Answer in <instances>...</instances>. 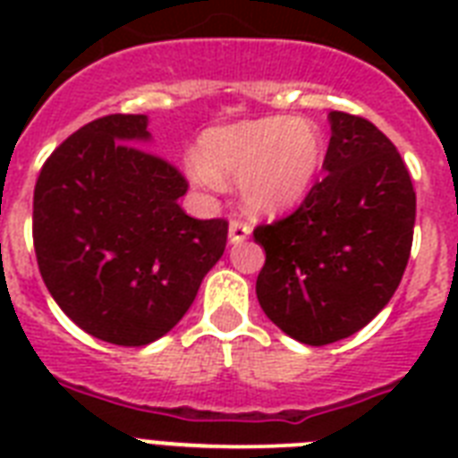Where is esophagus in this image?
<instances>
[{"label":"esophagus","mask_w":458,"mask_h":458,"mask_svg":"<svg viewBox=\"0 0 458 458\" xmlns=\"http://www.w3.org/2000/svg\"><path fill=\"white\" fill-rule=\"evenodd\" d=\"M228 235H230V242L237 244V242H244L247 237L251 235V225L247 221H240V218H233L230 221V228H228Z\"/></svg>","instance_id":"34e87169"}]
</instances>
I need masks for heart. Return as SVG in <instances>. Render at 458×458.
I'll return each mask as SVG.
<instances>
[{"label": "heart", "instance_id": "b5f03b06", "mask_svg": "<svg viewBox=\"0 0 458 458\" xmlns=\"http://www.w3.org/2000/svg\"><path fill=\"white\" fill-rule=\"evenodd\" d=\"M326 138L304 118L266 116L211 128L201 135L199 158L187 165L194 185L216 190L221 178H240L247 207L278 214L297 207L318 178Z\"/></svg>", "mask_w": 458, "mask_h": 458}]
</instances>
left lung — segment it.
Here are the masks:
<instances>
[{
    "label": "left lung",
    "instance_id": "left-lung-1",
    "mask_svg": "<svg viewBox=\"0 0 458 458\" xmlns=\"http://www.w3.org/2000/svg\"><path fill=\"white\" fill-rule=\"evenodd\" d=\"M323 180L290 216L259 223L257 297L294 340L323 347L383 311L409 264L416 190L397 147L354 114L330 111Z\"/></svg>",
    "mask_w": 458,
    "mask_h": 458
}]
</instances>
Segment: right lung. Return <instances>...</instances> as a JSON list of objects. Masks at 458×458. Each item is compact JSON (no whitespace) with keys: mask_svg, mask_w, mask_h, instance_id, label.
<instances>
[{"mask_svg":"<svg viewBox=\"0 0 458 458\" xmlns=\"http://www.w3.org/2000/svg\"><path fill=\"white\" fill-rule=\"evenodd\" d=\"M147 116L109 114L47 158L32 197L39 276L97 340L142 347L178 323L225 251L228 221L187 216L185 175L142 149Z\"/></svg>","mask_w":458,"mask_h":458,"instance_id":"add662e5","label":"right lung"}]
</instances>
